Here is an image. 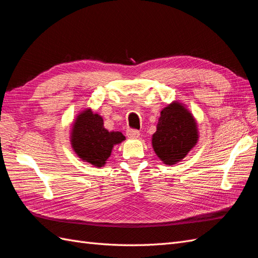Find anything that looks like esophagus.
Here are the masks:
<instances>
[{
  "mask_svg": "<svg viewBox=\"0 0 258 258\" xmlns=\"http://www.w3.org/2000/svg\"><path fill=\"white\" fill-rule=\"evenodd\" d=\"M126 136L129 139H138L140 137V132L138 130H136V129H127Z\"/></svg>",
  "mask_w": 258,
  "mask_h": 258,
  "instance_id": "obj_1",
  "label": "esophagus"
}]
</instances>
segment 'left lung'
Segmentation results:
<instances>
[{"label": "left lung", "mask_w": 258, "mask_h": 258, "mask_svg": "<svg viewBox=\"0 0 258 258\" xmlns=\"http://www.w3.org/2000/svg\"><path fill=\"white\" fill-rule=\"evenodd\" d=\"M198 128L191 113L175 101L160 113L153 148L165 165L181 161L198 142Z\"/></svg>", "instance_id": "1"}]
</instances>
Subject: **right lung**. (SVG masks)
Here are the masks:
<instances>
[{
  "label": "right lung",
  "mask_w": 258,
  "mask_h": 258,
  "mask_svg": "<svg viewBox=\"0 0 258 258\" xmlns=\"http://www.w3.org/2000/svg\"><path fill=\"white\" fill-rule=\"evenodd\" d=\"M126 139L119 131H108L103 118L90 108L76 117L71 132V144L79 157L92 166L101 168L111 156L114 145Z\"/></svg>",
  "instance_id": "1"
}]
</instances>
